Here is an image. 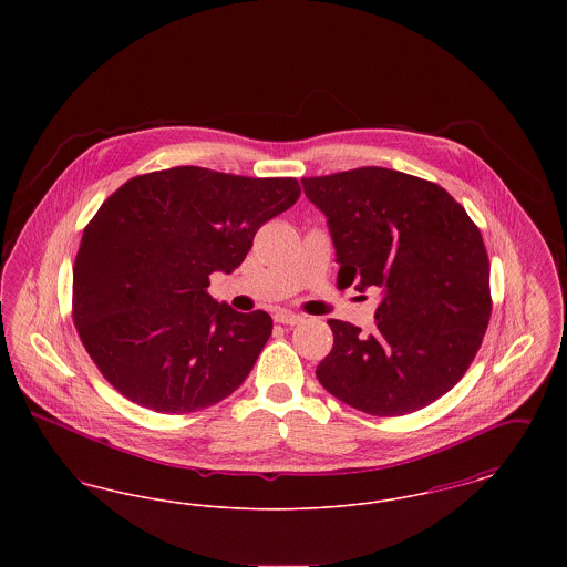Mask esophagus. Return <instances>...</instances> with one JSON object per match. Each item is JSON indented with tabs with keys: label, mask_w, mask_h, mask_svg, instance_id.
Returning <instances> with one entry per match:
<instances>
[{
	"label": "esophagus",
	"mask_w": 567,
	"mask_h": 567,
	"mask_svg": "<svg viewBox=\"0 0 567 567\" xmlns=\"http://www.w3.org/2000/svg\"><path fill=\"white\" fill-rule=\"evenodd\" d=\"M274 321H276V323L282 324H297L303 321V317H301V315H296V312H287V310H280V312H276V315H274Z\"/></svg>",
	"instance_id": "34e87169"
}]
</instances>
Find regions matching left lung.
Wrapping results in <instances>:
<instances>
[{
	"label": "left lung",
	"instance_id": "obj_1",
	"mask_svg": "<svg viewBox=\"0 0 567 567\" xmlns=\"http://www.w3.org/2000/svg\"><path fill=\"white\" fill-rule=\"evenodd\" d=\"M327 216L338 282L377 287V327L338 319L317 378L340 402L402 416L457 384L491 319L488 257L474 220L449 190L386 167L301 178Z\"/></svg>",
	"mask_w": 567,
	"mask_h": 567
}]
</instances>
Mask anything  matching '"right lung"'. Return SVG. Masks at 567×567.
I'll use <instances>...</instances> for the list:
<instances>
[{"label":"right lung","instance_id":"add662e5","mask_svg":"<svg viewBox=\"0 0 567 567\" xmlns=\"http://www.w3.org/2000/svg\"><path fill=\"white\" fill-rule=\"evenodd\" d=\"M296 178H248L181 165L135 176L84 227L72 317L110 384L162 414L231 395L271 336L268 312H236L208 296L257 229L289 210Z\"/></svg>","mask_w":567,"mask_h":567}]
</instances>
